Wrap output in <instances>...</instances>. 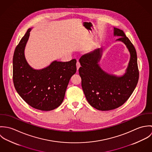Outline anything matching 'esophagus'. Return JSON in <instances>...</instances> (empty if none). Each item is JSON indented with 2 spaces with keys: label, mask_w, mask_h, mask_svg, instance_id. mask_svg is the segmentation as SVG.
Listing matches in <instances>:
<instances>
[{
  "label": "esophagus",
  "mask_w": 152,
  "mask_h": 152,
  "mask_svg": "<svg viewBox=\"0 0 152 152\" xmlns=\"http://www.w3.org/2000/svg\"><path fill=\"white\" fill-rule=\"evenodd\" d=\"M77 70H78V69H79V68L80 67V62L78 61H77Z\"/></svg>",
  "instance_id": "34e87169"
}]
</instances>
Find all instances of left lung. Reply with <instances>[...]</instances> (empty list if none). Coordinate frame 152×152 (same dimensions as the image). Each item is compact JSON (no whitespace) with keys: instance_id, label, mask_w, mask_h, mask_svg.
Masks as SVG:
<instances>
[{"instance_id":"left-lung-1","label":"left lung","mask_w":152,"mask_h":152,"mask_svg":"<svg viewBox=\"0 0 152 152\" xmlns=\"http://www.w3.org/2000/svg\"><path fill=\"white\" fill-rule=\"evenodd\" d=\"M116 41L125 44L130 53V60L125 73L121 76L110 74L99 65L102 48L81 56L79 74L81 86L88 103L99 110H109L122 105L130 97L137 86L139 69L137 54L133 45L123 30L113 27Z\"/></svg>"}]
</instances>
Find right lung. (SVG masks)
Wrapping results in <instances>:
<instances>
[{
    "label": "right lung",
    "mask_w": 152,
    "mask_h": 152,
    "mask_svg": "<svg viewBox=\"0 0 152 152\" xmlns=\"http://www.w3.org/2000/svg\"><path fill=\"white\" fill-rule=\"evenodd\" d=\"M31 28L27 30L16 47L13 58V80L15 89L30 106L48 111L63 102L71 77L76 72L75 59L68 62L57 60L41 69L27 62L24 50Z\"/></svg>",
    "instance_id": "1"
}]
</instances>
